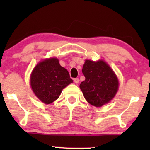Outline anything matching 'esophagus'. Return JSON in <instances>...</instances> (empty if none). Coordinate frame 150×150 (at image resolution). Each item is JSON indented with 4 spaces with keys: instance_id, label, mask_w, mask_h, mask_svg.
Here are the masks:
<instances>
[{
    "instance_id": "obj_1",
    "label": "esophagus",
    "mask_w": 150,
    "mask_h": 150,
    "mask_svg": "<svg viewBox=\"0 0 150 150\" xmlns=\"http://www.w3.org/2000/svg\"><path fill=\"white\" fill-rule=\"evenodd\" d=\"M73 80H74V82H75V84H78L79 83V81H80V80H79V78H77H77L74 79Z\"/></svg>"
}]
</instances>
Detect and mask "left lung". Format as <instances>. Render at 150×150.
I'll return each mask as SVG.
<instances>
[{"label":"left lung","mask_w":150,"mask_h":150,"mask_svg":"<svg viewBox=\"0 0 150 150\" xmlns=\"http://www.w3.org/2000/svg\"><path fill=\"white\" fill-rule=\"evenodd\" d=\"M85 80L80 87L90 104L100 107L114 97L118 88V80L106 62L86 60L82 68Z\"/></svg>","instance_id":"left-lung-1"}]
</instances>
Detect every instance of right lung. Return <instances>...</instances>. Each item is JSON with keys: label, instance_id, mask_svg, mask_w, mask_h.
Returning <instances> with one entry per match:
<instances>
[{"label": "right lung", "instance_id": "add662e5", "mask_svg": "<svg viewBox=\"0 0 150 150\" xmlns=\"http://www.w3.org/2000/svg\"><path fill=\"white\" fill-rule=\"evenodd\" d=\"M72 82L68 70L61 66L56 58L38 63L30 77L32 90L44 104H51L56 100L63 89Z\"/></svg>", "mask_w": 150, "mask_h": 150}]
</instances>
